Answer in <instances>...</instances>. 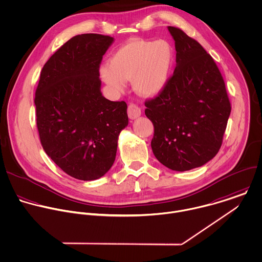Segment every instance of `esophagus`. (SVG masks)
I'll return each mask as SVG.
<instances>
[{"instance_id":"34e87169","label":"esophagus","mask_w":262,"mask_h":262,"mask_svg":"<svg viewBox=\"0 0 262 262\" xmlns=\"http://www.w3.org/2000/svg\"><path fill=\"white\" fill-rule=\"evenodd\" d=\"M127 113H128V117H129L131 120H135V119H137L138 117H140V115H141V110H140L137 105H135V104H130V105L128 106Z\"/></svg>"}]
</instances>
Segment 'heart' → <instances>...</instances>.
<instances>
[{"instance_id":"1","label":"heart","mask_w":262,"mask_h":262,"mask_svg":"<svg viewBox=\"0 0 262 262\" xmlns=\"http://www.w3.org/2000/svg\"><path fill=\"white\" fill-rule=\"evenodd\" d=\"M172 61L169 42L133 39L113 53L108 66L99 68V76L114 92L124 91L126 82L131 81L137 95L151 98L164 90Z\"/></svg>"}]
</instances>
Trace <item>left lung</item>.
Masks as SVG:
<instances>
[{
    "label": "left lung",
    "mask_w": 262,
    "mask_h": 262,
    "mask_svg": "<svg viewBox=\"0 0 262 262\" xmlns=\"http://www.w3.org/2000/svg\"><path fill=\"white\" fill-rule=\"evenodd\" d=\"M176 67L164 90L145 102L155 133L151 149L173 171L201 167L218 152L230 115L225 84L213 58L181 30L168 27Z\"/></svg>",
    "instance_id": "8db88e82"
}]
</instances>
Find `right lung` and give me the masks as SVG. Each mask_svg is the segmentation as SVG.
I'll return each mask as SVG.
<instances>
[{
	"mask_svg": "<svg viewBox=\"0 0 262 262\" xmlns=\"http://www.w3.org/2000/svg\"><path fill=\"white\" fill-rule=\"evenodd\" d=\"M114 42L97 34L73 37L45 63L36 91L42 146L80 180L98 179L112 168L119 135L129 123L126 102L101 93L99 64Z\"/></svg>",
	"mask_w": 262,
	"mask_h": 262,
	"instance_id": "right-lung-1",
	"label": "right lung"
}]
</instances>
